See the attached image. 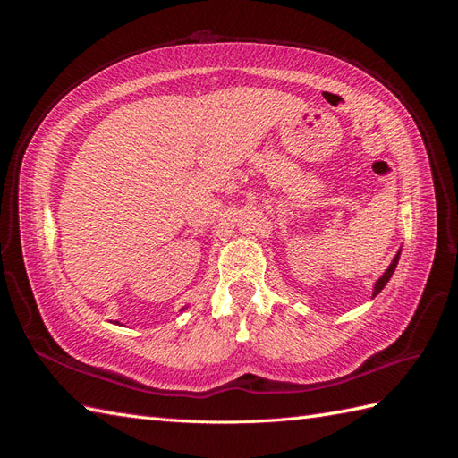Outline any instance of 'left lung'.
I'll return each instance as SVG.
<instances>
[{
	"mask_svg": "<svg viewBox=\"0 0 458 458\" xmlns=\"http://www.w3.org/2000/svg\"><path fill=\"white\" fill-rule=\"evenodd\" d=\"M399 254H401V250L395 254V258L392 259V263H390V267H387L386 271H384V275L380 276V279L377 281V284H374V290H372V298L374 296H377L378 293H380V290L387 284V281H390L392 279V275H394V271H395V267H397V261H399Z\"/></svg>",
	"mask_w": 458,
	"mask_h": 458,
	"instance_id": "left-lung-1",
	"label": "left lung"
}]
</instances>
